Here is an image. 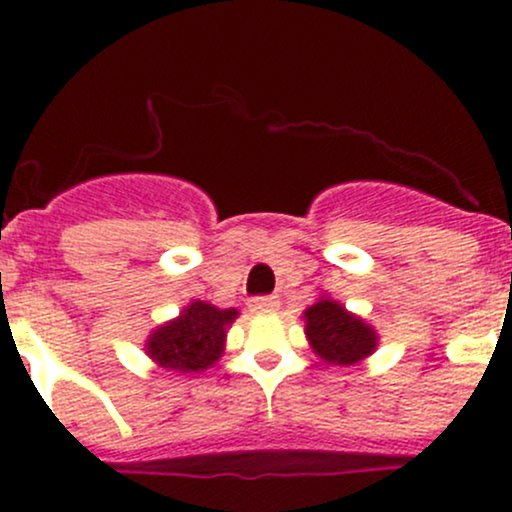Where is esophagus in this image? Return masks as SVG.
I'll return each instance as SVG.
<instances>
[{"label": "esophagus", "mask_w": 512, "mask_h": 512, "mask_svg": "<svg viewBox=\"0 0 512 512\" xmlns=\"http://www.w3.org/2000/svg\"><path fill=\"white\" fill-rule=\"evenodd\" d=\"M280 307V299L277 297H252L250 299V312L255 314H272Z\"/></svg>", "instance_id": "obj_1"}]
</instances>
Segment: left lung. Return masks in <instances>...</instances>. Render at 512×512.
Segmentation results:
<instances>
[{
  "instance_id": "1",
  "label": "left lung",
  "mask_w": 512,
  "mask_h": 512,
  "mask_svg": "<svg viewBox=\"0 0 512 512\" xmlns=\"http://www.w3.org/2000/svg\"><path fill=\"white\" fill-rule=\"evenodd\" d=\"M304 334L312 344L314 354L334 366H352L356 361L374 354V329L356 314L347 312L334 299L322 297L304 312Z\"/></svg>"
}]
</instances>
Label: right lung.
<instances>
[{"label": "right lung", "instance_id": "1", "mask_svg": "<svg viewBox=\"0 0 512 512\" xmlns=\"http://www.w3.org/2000/svg\"><path fill=\"white\" fill-rule=\"evenodd\" d=\"M237 319V309H220L208 302H190L180 317L160 324L146 342V354L158 366L178 374L205 371L225 352V334Z\"/></svg>", "mask_w": 512, "mask_h": 512}]
</instances>
